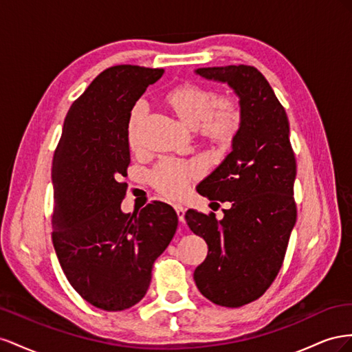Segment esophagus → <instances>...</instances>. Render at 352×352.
<instances>
[{
  "label": "esophagus",
  "instance_id": "esophagus-1",
  "mask_svg": "<svg viewBox=\"0 0 352 352\" xmlns=\"http://www.w3.org/2000/svg\"><path fill=\"white\" fill-rule=\"evenodd\" d=\"M174 209H175V214H177V217H178V221L179 223H184V208L183 206H179V205H174Z\"/></svg>",
  "mask_w": 352,
  "mask_h": 352
}]
</instances>
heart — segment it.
I'll list each match as a JSON object with an SVG mask.
<instances>
[{"label":"heart","mask_w":352,"mask_h":352,"mask_svg":"<svg viewBox=\"0 0 352 352\" xmlns=\"http://www.w3.org/2000/svg\"><path fill=\"white\" fill-rule=\"evenodd\" d=\"M165 106L190 131L199 129V134L208 143L217 147H228L234 142L242 125L240 106L232 97H219L205 87L195 84L178 85L164 96ZM146 119V107L137 104L129 115L126 137L128 144L135 148L138 133ZM200 174L195 164H178L162 160L150 174V183L168 199L183 196L188 184Z\"/></svg>","instance_id":"b5f03b06"}]
</instances>
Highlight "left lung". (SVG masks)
Masks as SVG:
<instances>
[{
    "instance_id": "8db88e82",
    "label": "left lung",
    "mask_w": 352,
    "mask_h": 352,
    "mask_svg": "<svg viewBox=\"0 0 352 352\" xmlns=\"http://www.w3.org/2000/svg\"><path fill=\"white\" fill-rule=\"evenodd\" d=\"M195 74L227 84L242 112L232 152L196 187L209 200L230 202L224 218L195 209L186 212L190 230L208 245L206 259L193 274L197 289L217 305L237 308L274 282L296 223L289 120L254 66L199 67Z\"/></svg>"
}]
</instances>
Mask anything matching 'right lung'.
I'll use <instances>...</instances> for the list:
<instances>
[{
    "label": "right lung",
    "mask_w": 352,
    "mask_h": 352,
    "mask_svg": "<svg viewBox=\"0 0 352 352\" xmlns=\"http://www.w3.org/2000/svg\"><path fill=\"white\" fill-rule=\"evenodd\" d=\"M164 69H106L70 106L53 159V245L69 283L87 302L122 311L142 300L153 263L178 217L164 202L125 214L131 110Z\"/></svg>",
    "instance_id": "right-lung-1"
}]
</instances>
